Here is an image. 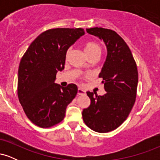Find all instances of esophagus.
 Masks as SVG:
<instances>
[{
	"label": "esophagus",
	"mask_w": 160,
	"mask_h": 160,
	"mask_svg": "<svg viewBox=\"0 0 160 160\" xmlns=\"http://www.w3.org/2000/svg\"><path fill=\"white\" fill-rule=\"evenodd\" d=\"M86 93V92L83 90V89H80V88H79L78 89V95H84Z\"/></svg>",
	"instance_id": "esophagus-1"
}]
</instances>
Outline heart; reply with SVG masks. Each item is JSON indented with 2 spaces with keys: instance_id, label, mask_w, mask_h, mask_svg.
<instances>
[{
  "instance_id": "b5f03b06",
  "label": "heart",
  "mask_w": 160,
  "mask_h": 160,
  "mask_svg": "<svg viewBox=\"0 0 160 160\" xmlns=\"http://www.w3.org/2000/svg\"><path fill=\"white\" fill-rule=\"evenodd\" d=\"M82 47H83V50L85 52L86 55L89 58H91V57L93 56H98L100 55L101 51H102L100 46L97 43L93 41L86 42L83 46H82ZM68 53L69 51H68L67 56L68 55Z\"/></svg>"
}]
</instances>
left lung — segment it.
Here are the masks:
<instances>
[{
	"mask_svg": "<svg viewBox=\"0 0 160 160\" xmlns=\"http://www.w3.org/2000/svg\"><path fill=\"white\" fill-rule=\"evenodd\" d=\"M86 32L103 40L107 47V58L98 76L103 79L107 92L104 95L86 92L91 104L82 111V119L93 131L105 133L118 128L132 109L138 73L129 47L117 32L98 27Z\"/></svg>",
	"mask_w": 160,
	"mask_h": 160,
	"instance_id": "1",
	"label": "left lung"
}]
</instances>
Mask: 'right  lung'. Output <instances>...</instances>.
Listing matches in <instances>:
<instances>
[{"label":"right lung","instance_id":"obj_1","mask_svg":"<svg viewBox=\"0 0 160 160\" xmlns=\"http://www.w3.org/2000/svg\"><path fill=\"white\" fill-rule=\"evenodd\" d=\"M85 34L83 28H52L31 43L20 62L17 93L25 114L34 124L49 128L59 123L67 106L78 93L74 83H55L58 71L65 68L66 52Z\"/></svg>","mask_w":160,"mask_h":160}]
</instances>
